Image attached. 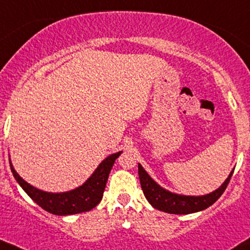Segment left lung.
I'll use <instances>...</instances> for the list:
<instances>
[{
    "instance_id": "1",
    "label": "left lung",
    "mask_w": 250,
    "mask_h": 250,
    "mask_svg": "<svg viewBox=\"0 0 250 250\" xmlns=\"http://www.w3.org/2000/svg\"><path fill=\"white\" fill-rule=\"evenodd\" d=\"M138 171H139L140 184L144 195L154 208H158V210L166 212V213L189 214L205 210L217 202L229 186L234 170L230 171L229 177L221 184V187L204 196L177 195V193L163 189L147 174V171L145 170L140 163L138 165Z\"/></svg>"
}]
</instances>
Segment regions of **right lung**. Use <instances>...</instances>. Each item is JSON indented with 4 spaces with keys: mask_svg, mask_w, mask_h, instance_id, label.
<instances>
[{
    "mask_svg": "<svg viewBox=\"0 0 250 250\" xmlns=\"http://www.w3.org/2000/svg\"><path fill=\"white\" fill-rule=\"evenodd\" d=\"M120 154L122 152L111 154L106 159H104L82 186L67 192L59 193L46 192L32 187L17 174V171L12 167L11 161L9 162L14 177L36 204L52 214L70 215L88 212L97 206L103 197L111 168Z\"/></svg>",
    "mask_w": 250,
    "mask_h": 250,
    "instance_id": "obj_1",
    "label": "right lung"
}]
</instances>
